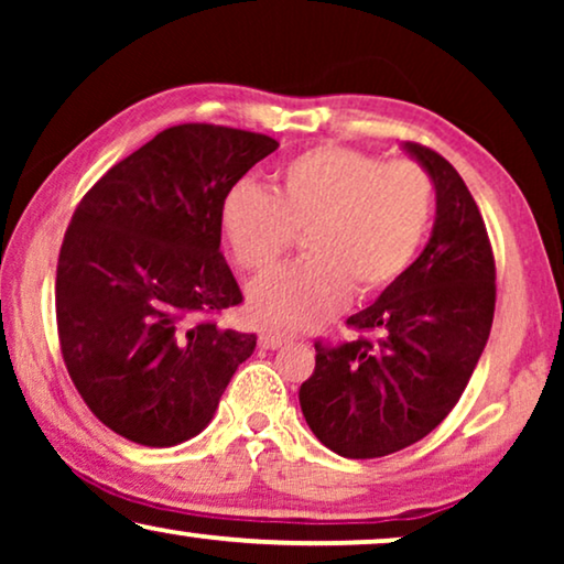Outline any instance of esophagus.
<instances>
[{"instance_id": "1", "label": "esophagus", "mask_w": 564, "mask_h": 564, "mask_svg": "<svg viewBox=\"0 0 564 564\" xmlns=\"http://www.w3.org/2000/svg\"><path fill=\"white\" fill-rule=\"evenodd\" d=\"M282 344H284V338L276 336V334H261V336H259V346H261V349H280Z\"/></svg>"}]
</instances>
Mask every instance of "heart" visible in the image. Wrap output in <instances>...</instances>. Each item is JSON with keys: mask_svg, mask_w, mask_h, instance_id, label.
Masks as SVG:
<instances>
[{"mask_svg": "<svg viewBox=\"0 0 564 564\" xmlns=\"http://www.w3.org/2000/svg\"><path fill=\"white\" fill-rule=\"evenodd\" d=\"M436 187L413 161L318 145L274 176L272 195L238 182L220 207L223 236L238 267L264 274L303 234L307 259L276 269L249 290L251 318L303 334L354 297H372L408 272L434 220Z\"/></svg>", "mask_w": 564, "mask_h": 564, "instance_id": "heart-1", "label": "heart"}]
</instances>
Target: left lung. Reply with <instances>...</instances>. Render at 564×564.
I'll list each match as a JSON object with an SVG mask.
<instances>
[{"label": "left lung", "mask_w": 564, "mask_h": 564, "mask_svg": "<svg viewBox=\"0 0 564 564\" xmlns=\"http://www.w3.org/2000/svg\"><path fill=\"white\" fill-rule=\"evenodd\" d=\"M436 187V223L421 257L346 326L377 330L315 341L300 408L321 444L349 459L388 457L429 436L465 392L496 313V259L482 215L449 161L405 143Z\"/></svg>", "instance_id": "left-lung-1"}]
</instances>
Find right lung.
I'll return each mask as SVG.
<instances>
[{"mask_svg": "<svg viewBox=\"0 0 564 564\" xmlns=\"http://www.w3.org/2000/svg\"><path fill=\"white\" fill-rule=\"evenodd\" d=\"M274 138L210 122L161 130L76 205L56 269L64 365L89 411L143 446L213 421L257 334L215 315L243 295L220 253L228 189Z\"/></svg>", "mask_w": 564, "mask_h": 564, "instance_id": "1", "label": "right lung"}]
</instances>
